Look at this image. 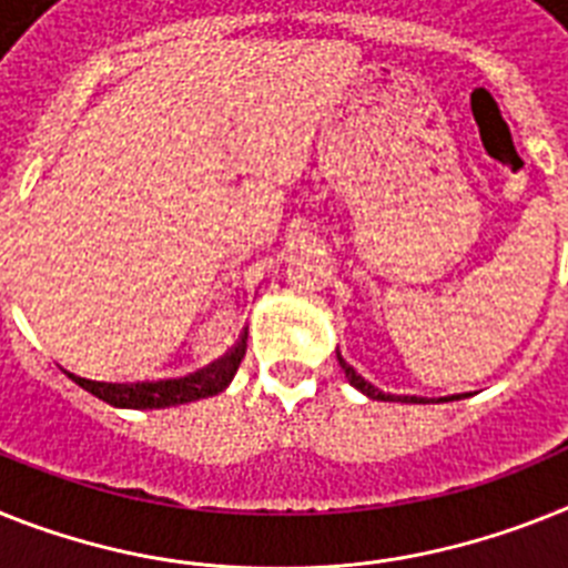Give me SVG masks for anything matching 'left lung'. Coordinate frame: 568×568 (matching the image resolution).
Segmentation results:
<instances>
[{"label":"left lung","instance_id":"1","mask_svg":"<svg viewBox=\"0 0 568 568\" xmlns=\"http://www.w3.org/2000/svg\"><path fill=\"white\" fill-rule=\"evenodd\" d=\"M337 364H341V369L346 373V378H349V384L355 389H361V393L366 395V398H375V402H402V404H430L427 398H418V395H389V393H381L375 384H369V381L364 378V375L357 373L355 366L346 361V357L341 355V349H337ZM462 395H447V398H438V402H459Z\"/></svg>","mask_w":568,"mask_h":568}]
</instances>
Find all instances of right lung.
Wrapping results in <instances>:
<instances>
[{
	"instance_id": "obj_1",
	"label": "right lung",
	"mask_w": 568,
	"mask_h": 568,
	"mask_svg": "<svg viewBox=\"0 0 568 568\" xmlns=\"http://www.w3.org/2000/svg\"><path fill=\"white\" fill-rule=\"evenodd\" d=\"M247 349V332L240 337V343L227 352L222 361L211 364L207 369L187 375V378H170V381H138V384H109V381H92L80 378V375L69 373L74 384L98 395L100 402L112 404V407L123 409H164L175 407V404H190L199 398H211L227 389L236 369H240L242 357Z\"/></svg>"
}]
</instances>
